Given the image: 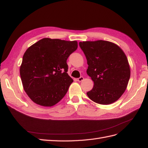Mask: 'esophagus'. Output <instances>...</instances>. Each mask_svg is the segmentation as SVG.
I'll use <instances>...</instances> for the list:
<instances>
[{
  "label": "esophagus",
  "mask_w": 148,
  "mask_h": 148,
  "mask_svg": "<svg viewBox=\"0 0 148 148\" xmlns=\"http://www.w3.org/2000/svg\"><path fill=\"white\" fill-rule=\"evenodd\" d=\"M83 79H84V77H80L79 78H77V81H79V82H81V81H83Z\"/></svg>",
  "instance_id": "esophagus-1"
}]
</instances>
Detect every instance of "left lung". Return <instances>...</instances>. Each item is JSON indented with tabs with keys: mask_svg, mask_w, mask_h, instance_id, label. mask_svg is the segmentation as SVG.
I'll list each match as a JSON object with an SVG mask.
<instances>
[{
	"mask_svg": "<svg viewBox=\"0 0 148 148\" xmlns=\"http://www.w3.org/2000/svg\"><path fill=\"white\" fill-rule=\"evenodd\" d=\"M88 65L86 72L93 81L88 97L99 104H111L125 92L130 77L126 55L116 44L107 40L79 42Z\"/></svg>",
	"mask_w": 148,
	"mask_h": 148,
	"instance_id": "obj_1",
	"label": "left lung"
}]
</instances>
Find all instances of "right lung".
Wrapping results in <instances>:
<instances>
[{
    "mask_svg": "<svg viewBox=\"0 0 148 148\" xmlns=\"http://www.w3.org/2000/svg\"><path fill=\"white\" fill-rule=\"evenodd\" d=\"M77 48L76 40L43 38L26 50L20 73L25 92L34 103L51 107L64 98L73 82L67 60Z\"/></svg>",
    "mask_w": 148,
    "mask_h": 148,
    "instance_id": "1",
    "label": "right lung"
}]
</instances>
